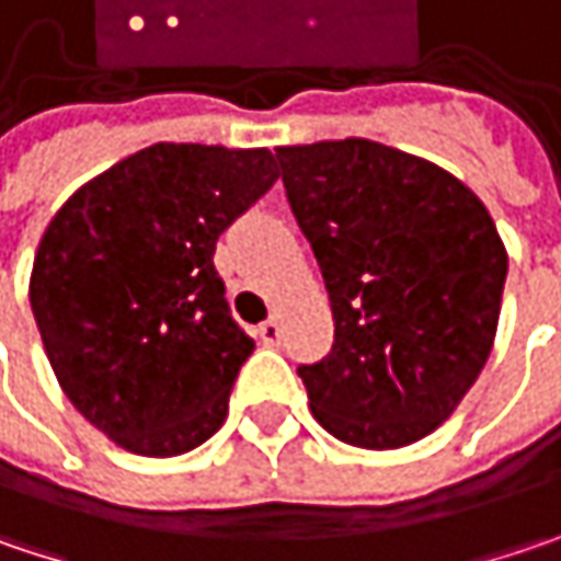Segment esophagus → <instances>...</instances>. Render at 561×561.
<instances>
[{"label": "esophagus", "instance_id": "1", "mask_svg": "<svg viewBox=\"0 0 561 561\" xmlns=\"http://www.w3.org/2000/svg\"><path fill=\"white\" fill-rule=\"evenodd\" d=\"M260 340L266 343V346H276L282 340V320L279 317H270L263 327H260Z\"/></svg>", "mask_w": 561, "mask_h": 561}]
</instances>
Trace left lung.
<instances>
[{
	"instance_id": "1",
	"label": "left lung",
	"mask_w": 561,
	"mask_h": 561,
	"mask_svg": "<svg viewBox=\"0 0 561 561\" xmlns=\"http://www.w3.org/2000/svg\"><path fill=\"white\" fill-rule=\"evenodd\" d=\"M333 311V348L301 365L313 419L393 450L460 407L492 352L508 253L477 193L371 139L276 149Z\"/></svg>"
}]
</instances>
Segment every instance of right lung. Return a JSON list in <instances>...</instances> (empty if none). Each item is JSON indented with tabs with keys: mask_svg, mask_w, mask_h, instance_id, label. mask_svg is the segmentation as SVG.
Listing matches in <instances>:
<instances>
[{
	"mask_svg": "<svg viewBox=\"0 0 561 561\" xmlns=\"http://www.w3.org/2000/svg\"><path fill=\"white\" fill-rule=\"evenodd\" d=\"M276 178L270 149L154 142L50 218L31 311L62 393L114 445L178 457L221 428L253 340L228 313L215 241Z\"/></svg>",
	"mask_w": 561,
	"mask_h": 561,
	"instance_id": "obj_1",
	"label": "right lung"
}]
</instances>
